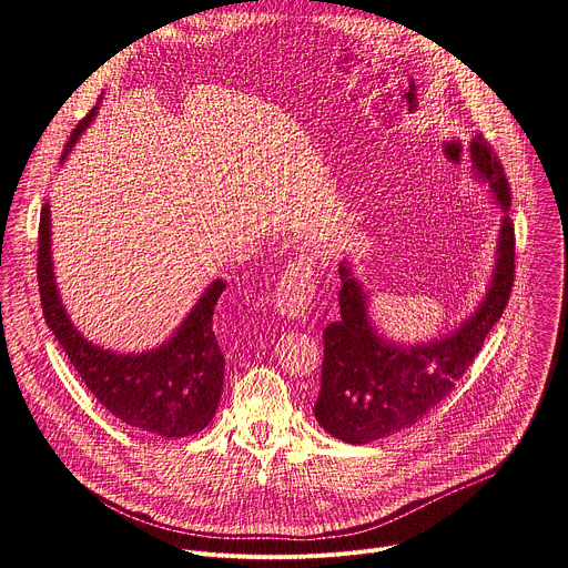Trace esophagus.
<instances>
[{
    "label": "esophagus",
    "mask_w": 568,
    "mask_h": 568,
    "mask_svg": "<svg viewBox=\"0 0 568 568\" xmlns=\"http://www.w3.org/2000/svg\"><path fill=\"white\" fill-rule=\"evenodd\" d=\"M312 276H314L312 263L305 256H298L287 263L274 292V305L283 316L305 318L310 314L312 294H314Z\"/></svg>",
    "instance_id": "34e87169"
}]
</instances>
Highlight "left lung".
<instances>
[{"instance_id":"1","label":"left lung","mask_w":568,"mask_h":568,"mask_svg":"<svg viewBox=\"0 0 568 568\" xmlns=\"http://www.w3.org/2000/svg\"><path fill=\"white\" fill-rule=\"evenodd\" d=\"M469 164L474 180L490 186L504 217L488 292L456 331L425 344H402L379 335L368 316V292L346 258L339 265L342 316L323 331L314 418L344 443L366 445L423 420L465 375L508 305L515 283L510 186L499 159L480 134L469 143Z\"/></svg>"}]
</instances>
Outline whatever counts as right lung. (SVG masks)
Segmentation results:
<instances>
[{"instance_id": "right-lung-1", "label": "right lung", "mask_w": 568, "mask_h": 568, "mask_svg": "<svg viewBox=\"0 0 568 568\" xmlns=\"http://www.w3.org/2000/svg\"><path fill=\"white\" fill-rule=\"evenodd\" d=\"M99 105L78 123L64 145L62 161L94 121ZM38 285L47 326L64 355L103 407L141 432L184 438L202 432L215 416L222 395L224 355L220 353L213 312L226 283L215 278L197 298L169 342L143 353H114L92 344L71 323L53 274L51 211L40 213Z\"/></svg>"}]
</instances>
